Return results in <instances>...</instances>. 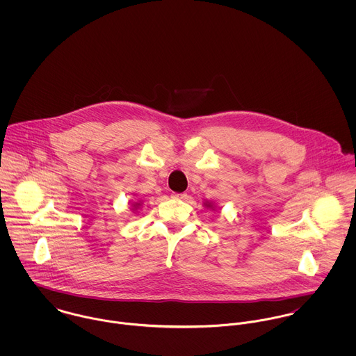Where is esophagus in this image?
Masks as SVG:
<instances>
[{
    "mask_svg": "<svg viewBox=\"0 0 356 356\" xmlns=\"http://www.w3.org/2000/svg\"><path fill=\"white\" fill-rule=\"evenodd\" d=\"M186 196H188L186 193H172V195H171V197H172V199H177V200L186 199Z\"/></svg>",
    "mask_w": 356,
    "mask_h": 356,
    "instance_id": "34e87169",
    "label": "esophagus"
}]
</instances>
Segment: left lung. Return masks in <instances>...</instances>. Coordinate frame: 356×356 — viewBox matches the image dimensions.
<instances>
[{"label":"left lung","mask_w":356,"mask_h":356,"mask_svg":"<svg viewBox=\"0 0 356 356\" xmlns=\"http://www.w3.org/2000/svg\"><path fill=\"white\" fill-rule=\"evenodd\" d=\"M204 205H205L207 208H209V209H215V208H216V207H215V204L211 203V202H205Z\"/></svg>","instance_id":"obj_1"}]
</instances>
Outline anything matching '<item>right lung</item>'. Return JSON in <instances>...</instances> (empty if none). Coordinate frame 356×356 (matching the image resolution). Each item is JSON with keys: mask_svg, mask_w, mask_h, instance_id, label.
I'll return each mask as SVG.
<instances>
[{"mask_svg": "<svg viewBox=\"0 0 356 356\" xmlns=\"http://www.w3.org/2000/svg\"><path fill=\"white\" fill-rule=\"evenodd\" d=\"M141 205H143V202H141V200H138V202H134V203H131V207H133L131 209L136 212V211H138V209H140V207H141Z\"/></svg>", "mask_w": 356, "mask_h": 356, "instance_id": "right-lung-1", "label": "right lung"}]
</instances>
